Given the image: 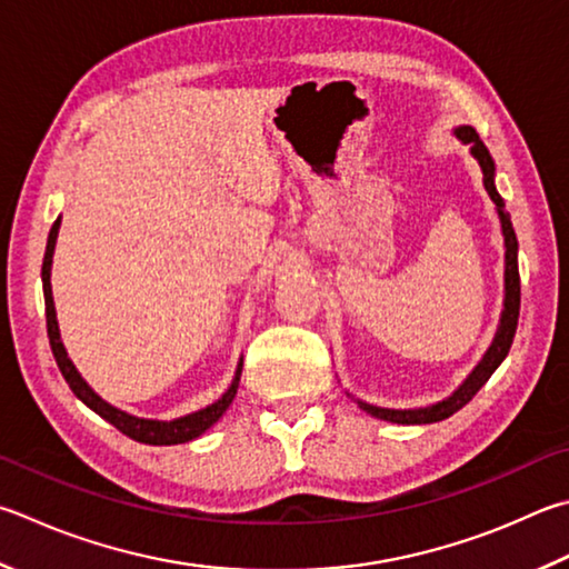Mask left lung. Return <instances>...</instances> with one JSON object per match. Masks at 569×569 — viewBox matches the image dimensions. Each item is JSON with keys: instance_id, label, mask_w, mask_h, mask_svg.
<instances>
[{"instance_id": "1", "label": "left lung", "mask_w": 569, "mask_h": 569, "mask_svg": "<svg viewBox=\"0 0 569 569\" xmlns=\"http://www.w3.org/2000/svg\"><path fill=\"white\" fill-rule=\"evenodd\" d=\"M456 137L462 143H468L470 153L475 159H478L480 169H482L485 191L490 193L495 209H498V216H500V226H502V236H505V308H502V316H500L498 333H495L488 353L482 356L480 363L475 366L472 373L465 378V383L456 392H452L450 398L436 402V406L412 408V410L378 408V406H370V402L358 400V406L363 408L366 412H370V416H376L380 420H388V422H398V426H422V422H438V420L450 418L452 412H458L462 406H468L475 392H478L485 383H488V378L495 373V370H498V366L502 363L505 356H508V350L512 346V338H515V330H518V318H520L518 236H515L510 213L505 211L502 196L498 193V189H495V161L490 157L488 147H485L482 139L478 137V131H475L472 127H458Z\"/></svg>"}]
</instances>
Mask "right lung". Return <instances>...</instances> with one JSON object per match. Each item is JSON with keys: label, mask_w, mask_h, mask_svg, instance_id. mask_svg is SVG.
Here are the masks:
<instances>
[{"label": "right lung", "mask_w": 569, "mask_h": 569, "mask_svg": "<svg viewBox=\"0 0 569 569\" xmlns=\"http://www.w3.org/2000/svg\"><path fill=\"white\" fill-rule=\"evenodd\" d=\"M59 223L61 219L54 221L49 231L47 239V251H44V263H41V286H44V306H47V333H49V346L51 353H54L57 366L61 370V376L69 383L71 392L84 402L87 408H91L97 416L104 418L107 422H111L113 428L121 430L123 436H129L131 440L143 442V446H179V442H189L193 438H199L203 430H209L216 420H219L226 408L231 406V400L236 398V390H239V380H241V368L243 363H239L233 376L231 388L223 392V396L196 412H189V416L177 418V420H149V418H137L129 416L119 408H113L111 402H107L104 398H99L94 390L89 388V383L84 378L79 376V370L71 363L67 356V348L61 343L59 336V323H57V311H54V298H51V256H54V246H57V233H59Z\"/></svg>", "instance_id": "1"}]
</instances>
